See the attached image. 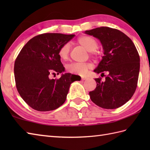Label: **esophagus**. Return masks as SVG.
<instances>
[{
	"label": "esophagus",
	"instance_id": "obj_1",
	"mask_svg": "<svg viewBox=\"0 0 150 150\" xmlns=\"http://www.w3.org/2000/svg\"><path fill=\"white\" fill-rule=\"evenodd\" d=\"M87 79H88V78L86 77H82L81 78V80L82 81H86V80H87Z\"/></svg>",
	"mask_w": 150,
	"mask_h": 150
}]
</instances>
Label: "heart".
<instances>
[{
	"mask_svg": "<svg viewBox=\"0 0 150 150\" xmlns=\"http://www.w3.org/2000/svg\"><path fill=\"white\" fill-rule=\"evenodd\" d=\"M77 43L79 45L83 47L84 49L93 55H96V50L98 48V44L97 41L93 37L90 36H81L77 39ZM70 52V46L68 43H66L60 47L59 50V56L62 60H66L68 59ZM91 68V66L89 64L73 63L66 66V69L69 73L77 75H84Z\"/></svg>",
	"mask_w": 150,
	"mask_h": 150,
	"instance_id": "heart-1",
	"label": "heart"
}]
</instances>
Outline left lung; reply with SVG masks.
<instances>
[{
  "instance_id": "1",
  "label": "left lung",
  "mask_w": 150,
  "mask_h": 150,
  "mask_svg": "<svg viewBox=\"0 0 150 150\" xmlns=\"http://www.w3.org/2000/svg\"><path fill=\"white\" fill-rule=\"evenodd\" d=\"M85 33L99 39L104 56L94 70L104 81L95 79L97 87L90 91L93 103L104 109H116L126 103L137 86L140 57L132 40L119 30L100 27L85 31Z\"/></svg>"
}]
</instances>
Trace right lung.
Wrapping results in <instances>:
<instances>
[{
	"mask_svg": "<svg viewBox=\"0 0 150 150\" xmlns=\"http://www.w3.org/2000/svg\"><path fill=\"white\" fill-rule=\"evenodd\" d=\"M75 35L43 33L34 37L22 47L15 60L14 74L18 93L28 105L39 111L59 108L66 99L75 75L62 74L58 79L51 75L64 71L59 50Z\"/></svg>",
	"mask_w": 150,
	"mask_h": 150,
	"instance_id": "obj_1",
	"label": "right lung"
}]
</instances>
